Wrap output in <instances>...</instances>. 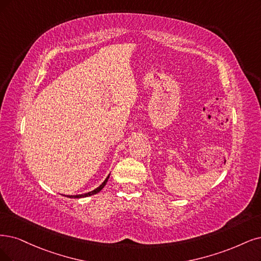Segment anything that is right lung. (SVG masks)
Returning <instances> with one entry per match:
<instances>
[{
	"instance_id": "1",
	"label": "right lung",
	"mask_w": 261,
	"mask_h": 261,
	"mask_svg": "<svg viewBox=\"0 0 261 261\" xmlns=\"http://www.w3.org/2000/svg\"><path fill=\"white\" fill-rule=\"evenodd\" d=\"M109 178H110V174L108 175V177H106L105 179H104V181L102 182V184L99 186V187H96L95 189H93V190H91V191H89V192H86V194H83V195H76V196H66L67 198H76V199H80V198H86V197H89V196H93V195H95V194H98L99 191H101L102 189H103V187L106 185V182H108V180H109Z\"/></svg>"
}]
</instances>
